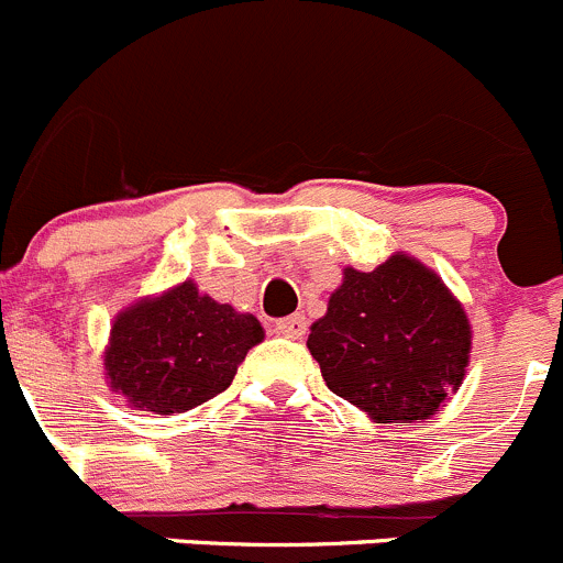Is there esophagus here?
I'll use <instances>...</instances> for the list:
<instances>
[{
    "label": "esophagus",
    "instance_id": "esophagus-1",
    "mask_svg": "<svg viewBox=\"0 0 563 563\" xmlns=\"http://www.w3.org/2000/svg\"><path fill=\"white\" fill-rule=\"evenodd\" d=\"M276 333L287 339H300L306 333V317L303 314H289L276 320Z\"/></svg>",
    "mask_w": 563,
    "mask_h": 563
}]
</instances>
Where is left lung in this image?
Wrapping results in <instances>:
<instances>
[{"label": "left lung", "instance_id": "1", "mask_svg": "<svg viewBox=\"0 0 563 563\" xmlns=\"http://www.w3.org/2000/svg\"><path fill=\"white\" fill-rule=\"evenodd\" d=\"M306 344L336 397L380 424H410L463 383L471 325L430 268L394 254L372 274L344 271Z\"/></svg>", "mask_w": 563, "mask_h": 563}]
</instances>
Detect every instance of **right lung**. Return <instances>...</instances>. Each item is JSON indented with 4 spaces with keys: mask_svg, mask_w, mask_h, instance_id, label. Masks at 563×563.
I'll use <instances>...</instances> for the list:
<instances>
[{
    "mask_svg": "<svg viewBox=\"0 0 563 563\" xmlns=\"http://www.w3.org/2000/svg\"><path fill=\"white\" fill-rule=\"evenodd\" d=\"M263 336L257 317L216 303L183 282L117 317L103 358L106 375L133 408L186 413L227 391Z\"/></svg>",
    "mask_w": 563,
    "mask_h": 563,
    "instance_id": "1",
    "label": "right lung"
}]
</instances>
